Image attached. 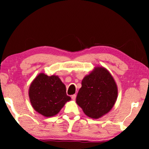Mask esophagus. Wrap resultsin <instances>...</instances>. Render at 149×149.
<instances>
[{
  "label": "esophagus",
  "mask_w": 149,
  "mask_h": 149,
  "mask_svg": "<svg viewBox=\"0 0 149 149\" xmlns=\"http://www.w3.org/2000/svg\"><path fill=\"white\" fill-rule=\"evenodd\" d=\"M71 97H72V99L73 100H75V98H76V95H72Z\"/></svg>",
  "instance_id": "esophagus-1"
}]
</instances>
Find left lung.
Segmentation results:
<instances>
[{"instance_id": "1", "label": "left lung", "mask_w": 149, "mask_h": 149, "mask_svg": "<svg viewBox=\"0 0 149 149\" xmlns=\"http://www.w3.org/2000/svg\"><path fill=\"white\" fill-rule=\"evenodd\" d=\"M118 97V87L112 75L104 67L97 66L85 76L76 102L85 115L98 119L109 112Z\"/></svg>"}]
</instances>
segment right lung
<instances>
[{
	"label": "right lung",
	"instance_id": "add662e5",
	"mask_svg": "<svg viewBox=\"0 0 149 149\" xmlns=\"http://www.w3.org/2000/svg\"><path fill=\"white\" fill-rule=\"evenodd\" d=\"M32 107L45 117L56 115L71 97L66 95L65 85L58 76L41 73L35 78L29 88Z\"/></svg>",
	"mask_w": 149,
	"mask_h": 149
}]
</instances>
